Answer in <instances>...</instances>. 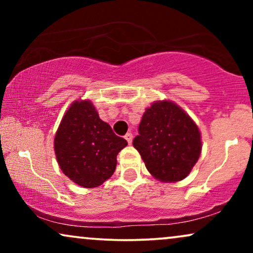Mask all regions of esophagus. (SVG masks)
<instances>
[{"mask_svg": "<svg viewBox=\"0 0 253 253\" xmlns=\"http://www.w3.org/2000/svg\"><path fill=\"white\" fill-rule=\"evenodd\" d=\"M124 138H126V140L127 141V144H131V141H132V133L127 132L126 136H124Z\"/></svg>", "mask_w": 253, "mask_h": 253, "instance_id": "1", "label": "esophagus"}]
</instances>
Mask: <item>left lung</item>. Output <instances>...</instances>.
I'll return each mask as SVG.
<instances>
[{
	"mask_svg": "<svg viewBox=\"0 0 253 253\" xmlns=\"http://www.w3.org/2000/svg\"><path fill=\"white\" fill-rule=\"evenodd\" d=\"M133 139L147 170L161 182L182 181L202 153L200 131L175 102L164 100L145 110Z\"/></svg>",
	"mask_w": 253,
	"mask_h": 253,
	"instance_id": "8db88e82",
	"label": "left lung"
}]
</instances>
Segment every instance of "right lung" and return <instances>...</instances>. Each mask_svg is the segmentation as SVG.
<instances>
[{
    "mask_svg": "<svg viewBox=\"0 0 253 253\" xmlns=\"http://www.w3.org/2000/svg\"><path fill=\"white\" fill-rule=\"evenodd\" d=\"M126 145L100 119L88 100H78L69 107L54 139L62 171L84 188L101 185L114 174L117 154Z\"/></svg>",
    "mask_w": 253,
    "mask_h": 253,
    "instance_id": "right-lung-1",
    "label": "right lung"
}]
</instances>
